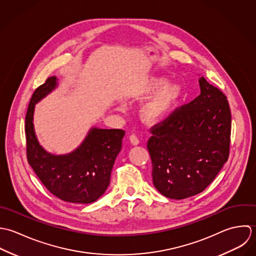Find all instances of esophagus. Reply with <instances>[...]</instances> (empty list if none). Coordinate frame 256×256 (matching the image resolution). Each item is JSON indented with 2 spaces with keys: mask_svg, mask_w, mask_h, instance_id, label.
I'll list each match as a JSON object with an SVG mask.
<instances>
[{
  "mask_svg": "<svg viewBox=\"0 0 256 256\" xmlns=\"http://www.w3.org/2000/svg\"><path fill=\"white\" fill-rule=\"evenodd\" d=\"M130 142H132V146H138V144H140V140H138V138L136 134H132V136H130Z\"/></svg>",
  "mask_w": 256,
  "mask_h": 256,
  "instance_id": "esophagus-1",
  "label": "esophagus"
}]
</instances>
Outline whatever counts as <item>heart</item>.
Instances as JSON below:
<instances>
[{
    "label": "heart",
    "instance_id": "b5f03b06",
    "mask_svg": "<svg viewBox=\"0 0 256 256\" xmlns=\"http://www.w3.org/2000/svg\"><path fill=\"white\" fill-rule=\"evenodd\" d=\"M166 79L154 77L144 87L140 96L146 97L152 94L154 96L144 104L140 110V116L146 122L154 124L161 120L172 110L180 97L181 90L175 84H166Z\"/></svg>",
    "mask_w": 256,
    "mask_h": 256
}]
</instances>
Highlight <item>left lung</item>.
Here are the masks:
<instances>
[{
    "label": "left lung",
    "mask_w": 256,
    "mask_h": 256,
    "mask_svg": "<svg viewBox=\"0 0 256 256\" xmlns=\"http://www.w3.org/2000/svg\"><path fill=\"white\" fill-rule=\"evenodd\" d=\"M201 94L152 128L148 142L154 187L165 197L195 196L228 161L232 114L224 94L203 76Z\"/></svg>",
    "instance_id": "1"
}]
</instances>
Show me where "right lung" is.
Segmentation results:
<instances>
[{
    "label": "right lung",
    "mask_w": 256,
    "mask_h": 256,
    "mask_svg": "<svg viewBox=\"0 0 256 256\" xmlns=\"http://www.w3.org/2000/svg\"><path fill=\"white\" fill-rule=\"evenodd\" d=\"M57 78H48L30 99L26 116L28 161L46 189L62 201L90 204L106 192L114 160L122 150V130L92 128L72 152H48L38 142L34 126L36 104L57 87Z\"/></svg>",
    "instance_id": "add662e5"
}]
</instances>
